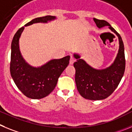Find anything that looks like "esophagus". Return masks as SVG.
<instances>
[{"label": "esophagus", "instance_id": "34e87169", "mask_svg": "<svg viewBox=\"0 0 132 132\" xmlns=\"http://www.w3.org/2000/svg\"><path fill=\"white\" fill-rule=\"evenodd\" d=\"M75 61H76V60L73 57H71L70 60V64H73L75 62Z\"/></svg>", "mask_w": 132, "mask_h": 132}]
</instances>
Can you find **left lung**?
I'll use <instances>...</instances> for the list:
<instances>
[{"label": "left lung", "instance_id": "1", "mask_svg": "<svg viewBox=\"0 0 132 132\" xmlns=\"http://www.w3.org/2000/svg\"><path fill=\"white\" fill-rule=\"evenodd\" d=\"M98 29L108 26L118 38L119 48L114 60L108 67L97 69L90 66L78 53H73L76 62L75 81L77 89L84 98L89 100H103L112 94L124 76L125 70L124 47L120 35L106 21L93 18Z\"/></svg>", "mask_w": 132, "mask_h": 132}]
</instances>
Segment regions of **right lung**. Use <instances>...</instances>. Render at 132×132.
Instances as JSON below:
<instances>
[{
	"instance_id": "1",
	"label": "right lung",
	"mask_w": 132,
	"mask_h": 132,
	"mask_svg": "<svg viewBox=\"0 0 132 132\" xmlns=\"http://www.w3.org/2000/svg\"><path fill=\"white\" fill-rule=\"evenodd\" d=\"M56 19V16H46L32 20L18 30L12 41L10 74L18 88L32 99L44 98L54 90L58 79L69 64L70 56L52 59L38 67L31 66L20 52V38L26 26L37 23H47Z\"/></svg>"
}]
</instances>
